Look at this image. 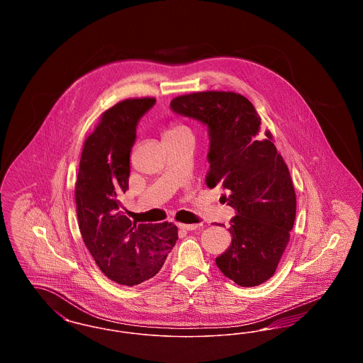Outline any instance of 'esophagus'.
<instances>
[{
  "label": "esophagus",
  "instance_id": "obj_1",
  "mask_svg": "<svg viewBox=\"0 0 363 363\" xmlns=\"http://www.w3.org/2000/svg\"><path fill=\"white\" fill-rule=\"evenodd\" d=\"M178 227L182 230H188V231H193L201 227V223H196V225H185V223H178Z\"/></svg>",
  "mask_w": 363,
  "mask_h": 363
}]
</instances>
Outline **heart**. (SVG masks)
Segmentation results:
<instances>
[{
	"label": "heart",
	"instance_id": "heart-1",
	"mask_svg": "<svg viewBox=\"0 0 363 363\" xmlns=\"http://www.w3.org/2000/svg\"><path fill=\"white\" fill-rule=\"evenodd\" d=\"M184 130H189L185 125H179V123H175L173 125L167 132H166V136L167 135H177V133H179V132H184Z\"/></svg>",
	"mask_w": 363,
	"mask_h": 363
}]
</instances>
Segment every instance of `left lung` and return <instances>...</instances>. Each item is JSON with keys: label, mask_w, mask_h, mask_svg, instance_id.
<instances>
[{"label": "left lung", "mask_w": 363, "mask_h": 363, "mask_svg": "<svg viewBox=\"0 0 363 363\" xmlns=\"http://www.w3.org/2000/svg\"><path fill=\"white\" fill-rule=\"evenodd\" d=\"M170 107L207 126V186H222L237 213L228 228L231 245L216 265L238 286H259L275 274L290 241L296 197L289 167L271 132H261L255 106L240 94L194 92L174 98Z\"/></svg>", "instance_id": "1"}]
</instances>
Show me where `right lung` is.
<instances>
[{"instance_id":"1","label":"right lung","mask_w":363,"mask_h":363,"mask_svg":"<svg viewBox=\"0 0 363 363\" xmlns=\"http://www.w3.org/2000/svg\"><path fill=\"white\" fill-rule=\"evenodd\" d=\"M155 102L126 99L104 111L86 138L74 188L79 228L89 253L106 277L130 287L155 277L178 240L173 223L132 222L120 200L129 188L138 121Z\"/></svg>"}]
</instances>
